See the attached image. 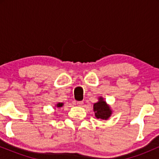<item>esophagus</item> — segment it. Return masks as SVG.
<instances>
[{
    "label": "esophagus",
    "instance_id": "34e87169",
    "mask_svg": "<svg viewBox=\"0 0 159 159\" xmlns=\"http://www.w3.org/2000/svg\"><path fill=\"white\" fill-rule=\"evenodd\" d=\"M77 105H78V106H83L84 102L82 101H78V102H77Z\"/></svg>",
    "mask_w": 159,
    "mask_h": 159
}]
</instances>
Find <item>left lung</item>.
<instances>
[{"label": "left lung", "mask_w": 159, "mask_h": 159, "mask_svg": "<svg viewBox=\"0 0 159 159\" xmlns=\"http://www.w3.org/2000/svg\"><path fill=\"white\" fill-rule=\"evenodd\" d=\"M98 101L94 103L93 111L95 113V116L97 119L102 120H107L110 118L113 111L111 110V106L105 101L103 97H98Z\"/></svg>", "instance_id": "left-lung-1"}]
</instances>
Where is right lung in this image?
<instances>
[{"label":"right lung","mask_w":159,"mask_h":159,"mask_svg":"<svg viewBox=\"0 0 159 159\" xmlns=\"http://www.w3.org/2000/svg\"><path fill=\"white\" fill-rule=\"evenodd\" d=\"M62 106H63V103L62 102H58L55 105V107H61Z\"/></svg>","instance_id":"right-lung-1"}]
</instances>
